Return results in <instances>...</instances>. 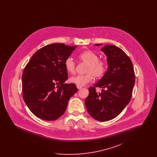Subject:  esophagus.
Listing matches in <instances>:
<instances>
[{"mask_svg": "<svg viewBox=\"0 0 157 157\" xmlns=\"http://www.w3.org/2000/svg\"><path fill=\"white\" fill-rule=\"evenodd\" d=\"M76 86H77V88H78V90H81L82 88V86H78V85H77Z\"/></svg>", "mask_w": 157, "mask_h": 157, "instance_id": "obj_1", "label": "esophagus"}]
</instances>
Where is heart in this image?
Wrapping results in <instances>:
<instances>
[{
    "label": "heart",
    "mask_w": 157,
    "mask_h": 157,
    "mask_svg": "<svg viewBox=\"0 0 157 157\" xmlns=\"http://www.w3.org/2000/svg\"><path fill=\"white\" fill-rule=\"evenodd\" d=\"M78 59L84 63L87 64L85 73L86 74L72 76L69 82L76 85L83 86L92 81L94 76L100 78L104 75L106 70V63L104 60L100 59L99 55L92 51H86L78 55ZM65 67L68 73L74 74L76 70V63L71 57L65 61Z\"/></svg>",
    "instance_id": "obj_1"
}]
</instances>
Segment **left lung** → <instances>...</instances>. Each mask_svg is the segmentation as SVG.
Here are the masks:
<instances>
[{"label":"left lung","mask_w":157,"mask_h":157,"mask_svg":"<svg viewBox=\"0 0 157 157\" xmlns=\"http://www.w3.org/2000/svg\"><path fill=\"white\" fill-rule=\"evenodd\" d=\"M101 50L107 56L108 69L94 86L89 88V95L85 104L94 119L104 122L117 117L129 102L135 73L131 60L120 48L105 45ZM96 87L103 89L101 93L96 92Z\"/></svg>","instance_id":"obj_1"}]
</instances>
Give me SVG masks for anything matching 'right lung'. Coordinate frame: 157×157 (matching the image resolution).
<instances>
[{"mask_svg":"<svg viewBox=\"0 0 157 157\" xmlns=\"http://www.w3.org/2000/svg\"><path fill=\"white\" fill-rule=\"evenodd\" d=\"M77 46L46 45L34 53L23 72V98L30 111L45 121L57 120L65 112L69 99L78 91L65 83V61Z\"/></svg>","mask_w":157,"mask_h":157,"instance_id":"obj_1","label":"right lung"}]
</instances>
